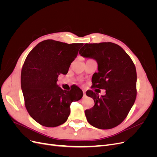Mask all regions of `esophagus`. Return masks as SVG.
<instances>
[{
	"label": "esophagus",
	"instance_id": "34e87169",
	"mask_svg": "<svg viewBox=\"0 0 157 157\" xmlns=\"http://www.w3.org/2000/svg\"><path fill=\"white\" fill-rule=\"evenodd\" d=\"M83 95H84V96H86V92L84 91V90H83Z\"/></svg>",
	"mask_w": 157,
	"mask_h": 157
}]
</instances>
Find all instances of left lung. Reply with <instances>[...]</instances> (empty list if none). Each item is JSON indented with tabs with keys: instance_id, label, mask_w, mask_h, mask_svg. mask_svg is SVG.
<instances>
[{
	"instance_id": "left-lung-1",
	"label": "left lung",
	"mask_w": 157,
	"mask_h": 157,
	"mask_svg": "<svg viewBox=\"0 0 157 157\" xmlns=\"http://www.w3.org/2000/svg\"><path fill=\"white\" fill-rule=\"evenodd\" d=\"M79 54L96 60L98 72L92 77L93 88L105 89L106 93L99 97L92 90L86 92L95 103L93 107L85 111L88 122L103 130L117 126L125 119L136 98L134 62L120 46L113 42L86 44Z\"/></svg>"
}]
</instances>
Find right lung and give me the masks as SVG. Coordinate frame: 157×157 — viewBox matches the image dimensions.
Segmentation results:
<instances>
[{
  "mask_svg": "<svg viewBox=\"0 0 157 157\" xmlns=\"http://www.w3.org/2000/svg\"><path fill=\"white\" fill-rule=\"evenodd\" d=\"M83 43L67 44L54 40L40 42L28 54L21 69V86L29 115L46 127L63 124L72 102L83 93L73 85L70 90L57 85L58 76L67 73Z\"/></svg>",
  "mask_w": 157,
  "mask_h": 157,
  "instance_id": "1",
  "label": "right lung"
}]
</instances>
